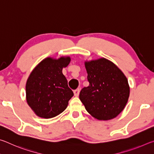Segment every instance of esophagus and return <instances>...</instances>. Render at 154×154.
Masks as SVG:
<instances>
[{
    "instance_id": "obj_1",
    "label": "esophagus",
    "mask_w": 154,
    "mask_h": 154,
    "mask_svg": "<svg viewBox=\"0 0 154 154\" xmlns=\"http://www.w3.org/2000/svg\"><path fill=\"white\" fill-rule=\"evenodd\" d=\"M79 92H80V90L79 89V88H77V89L75 90H74V94L75 96H78L79 94Z\"/></svg>"
}]
</instances>
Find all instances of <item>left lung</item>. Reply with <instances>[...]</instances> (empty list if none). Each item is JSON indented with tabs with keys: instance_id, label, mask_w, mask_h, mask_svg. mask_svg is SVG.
I'll return each instance as SVG.
<instances>
[{
	"instance_id": "obj_1",
	"label": "left lung",
	"mask_w": 154,
	"mask_h": 154,
	"mask_svg": "<svg viewBox=\"0 0 154 154\" xmlns=\"http://www.w3.org/2000/svg\"><path fill=\"white\" fill-rule=\"evenodd\" d=\"M90 84L81 90L79 99L91 116L99 120L115 118L128 100L127 78L119 68L105 58L85 62Z\"/></svg>"
}]
</instances>
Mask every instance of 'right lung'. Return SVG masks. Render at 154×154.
Masks as SVG:
<instances>
[{
    "label": "right lung",
    "instance_id": "obj_1",
    "mask_svg": "<svg viewBox=\"0 0 154 154\" xmlns=\"http://www.w3.org/2000/svg\"><path fill=\"white\" fill-rule=\"evenodd\" d=\"M71 61L70 57L47 58L31 72L26 85V101L36 116L54 118L66 109L73 92L68 86L62 69Z\"/></svg>",
    "mask_w": 154,
    "mask_h": 154
}]
</instances>
